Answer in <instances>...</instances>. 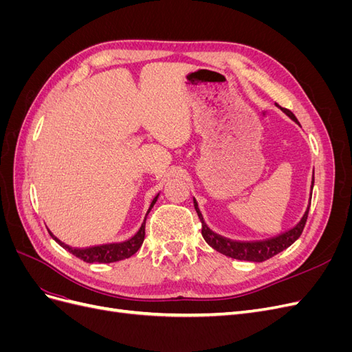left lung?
Instances as JSON below:
<instances>
[{"label": "left lung", "mask_w": 352, "mask_h": 352, "mask_svg": "<svg viewBox=\"0 0 352 352\" xmlns=\"http://www.w3.org/2000/svg\"><path fill=\"white\" fill-rule=\"evenodd\" d=\"M276 107H279V105L276 104ZM279 109L287 117H289L291 120L298 123L296 117L294 116V113L291 110L283 109V107H279ZM313 186H314V172H313V180H311V190H313ZM194 207H195V210L198 212V217L202 223V230H201L202 238L206 239V242L210 245L211 248H214L216 251L225 254L226 257H230V258L261 263V261L272 258L273 255L282 252L287 247H291V245L301 236L307 217H308V210H310V202H308L307 210L304 211V214L300 219V221H298L296 225H294L291 229H287L276 236H270L265 239H257V241H236V239H230V238L219 235V233L212 232L207 226V223L201 214L198 202L195 198H194Z\"/></svg>", "instance_id": "obj_1"}]
</instances>
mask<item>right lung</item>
Wrapping results in <instances>:
<instances>
[{"mask_svg":"<svg viewBox=\"0 0 352 352\" xmlns=\"http://www.w3.org/2000/svg\"><path fill=\"white\" fill-rule=\"evenodd\" d=\"M158 195H160V192L153 198L150 207H148L145 219L148 216V212H150V210L154 207L155 201L158 199ZM145 219L142 221L141 228L138 229L135 235H132L131 238H127L124 241H119V242H105V243L89 245V247H70V245L65 243L57 236H54V233H52L50 229H48V232H50L51 238L54 239L60 245V247L67 250L70 254L74 255V257H78L87 263H114V261H120V260L132 257V255L141 248V245L145 238Z\"/></svg>","mask_w":352,"mask_h":352,"instance_id":"1","label":"right lung"}]
</instances>
